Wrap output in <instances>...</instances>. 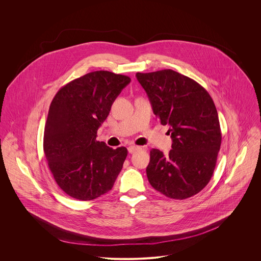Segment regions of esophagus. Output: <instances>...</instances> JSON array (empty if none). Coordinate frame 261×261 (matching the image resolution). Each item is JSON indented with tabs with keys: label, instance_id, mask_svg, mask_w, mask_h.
I'll list each match as a JSON object with an SVG mask.
<instances>
[{
	"label": "esophagus",
	"instance_id": "1",
	"mask_svg": "<svg viewBox=\"0 0 261 261\" xmlns=\"http://www.w3.org/2000/svg\"><path fill=\"white\" fill-rule=\"evenodd\" d=\"M141 149H142V148H141V147H138V146H130V147L127 148L129 153H133V152H135V151H137V150H140Z\"/></svg>",
	"mask_w": 261,
	"mask_h": 261
}]
</instances>
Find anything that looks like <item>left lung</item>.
I'll list each match as a JSON object with an SVG mask.
<instances>
[{"label":"left lung","mask_w":261,"mask_h":261,"mask_svg":"<svg viewBox=\"0 0 261 261\" xmlns=\"http://www.w3.org/2000/svg\"><path fill=\"white\" fill-rule=\"evenodd\" d=\"M152 112L173 144L169 154L152 149L147 176L153 189L172 199H186L203 190L215 170L221 146L218 113L207 90L171 69L140 73Z\"/></svg>","instance_id":"8db88e82"}]
</instances>
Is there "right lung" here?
I'll list each match as a JSON object with an SVG mask.
<instances>
[{
    "mask_svg": "<svg viewBox=\"0 0 261 261\" xmlns=\"http://www.w3.org/2000/svg\"><path fill=\"white\" fill-rule=\"evenodd\" d=\"M130 82L128 76L93 71L64 85L54 96L44 129L49 169L68 196L89 201L112 190L127 149L96 141L112 103Z\"/></svg>",
    "mask_w": 261,
    "mask_h": 261,
    "instance_id": "obj_1",
    "label": "right lung"
}]
</instances>
